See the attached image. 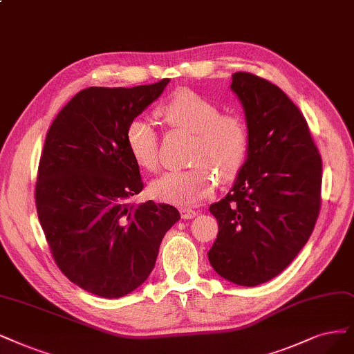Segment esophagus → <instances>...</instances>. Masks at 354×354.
I'll use <instances>...</instances> for the list:
<instances>
[{
	"instance_id": "34e87169",
	"label": "esophagus",
	"mask_w": 354,
	"mask_h": 354,
	"mask_svg": "<svg viewBox=\"0 0 354 354\" xmlns=\"http://www.w3.org/2000/svg\"><path fill=\"white\" fill-rule=\"evenodd\" d=\"M197 214H198V212L192 210V208H182V210H180V216H182V218H184V220L194 218Z\"/></svg>"
}]
</instances>
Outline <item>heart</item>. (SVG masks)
Wrapping results in <instances>:
<instances>
[{
  "mask_svg": "<svg viewBox=\"0 0 354 354\" xmlns=\"http://www.w3.org/2000/svg\"><path fill=\"white\" fill-rule=\"evenodd\" d=\"M157 115L172 128L192 134L189 163L185 170H170L151 180L150 194L156 200L194 205L212 194L214 176L221 180L233 179L242 169L250 134L239 116L221 113L218 104L192 90H179L170 96ZM125 142L134 162L149 172L159 166V137L151 122L134 118L125 129Z\"/></svg>",
  "mask_w": 354,
  "mask_h": 354,
  "instance_id": "heart-1",
  "label": "heart"
}]
</instances>
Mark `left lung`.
Returning a JSON list of instances; mask_svg holds the SVG:
<instances>
[{"label": "left lung", "instance_id": "8db88e82", "mask_svg": "<svg viewBox=\"0 0 354 354\" xmlns=\"http://www.w3.org/2000/svg\"><path fill=\"white\" fill-rule=\"evenodd\" d=\"M250 150L223 200L210 205L218 234L208 251L214 271L246 287L266 283L308 242L321 207L322 160L304 115L284 91L234 73Z\"/></svg>", "mask_w": 354, "mask_h": 354}]
</instances>
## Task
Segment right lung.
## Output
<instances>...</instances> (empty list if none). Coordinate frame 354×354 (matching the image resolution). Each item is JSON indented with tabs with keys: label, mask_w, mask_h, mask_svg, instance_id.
<instances>
[{
	"label": "right lung",
	"mask_w": 354,
	"mask_h": 354,
	"mask_svg": "<svg viewBox=\"0 0 354 354\" xmlns=\"http://www.w3.org/2000/svg\"><path fill=\"white\" fill-rule=\"evenodd\" d=\"M169 82L84 88L46 134L37 217L59 270L100 297H122L146 281L163 236L180 218L169 204L128 201L144 185L127 147V125Z\"/></svg>",
	"instance_id": "add662e5"
}]
</instances>
